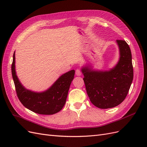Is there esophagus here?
I'll return each mask as SVG.
<instances>
[{
  "label": "esophagus",
  "instance_id": "1",
  "mask_svg": "<svg viewBox=\"0 0 147 147\" xmlns=\"http://www.w3.org/2000/svg\"><path fill=\"white\" fill-rule=\"evenodd\" d=\"M75 75H77V76H80L82 75V72L80 69H77L75 70Z\"/></svg>",
  "mask_w": 147,
  "mask_h": 147
}]
</instances>
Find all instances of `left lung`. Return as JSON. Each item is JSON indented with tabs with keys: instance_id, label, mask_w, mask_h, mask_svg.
<instances>
[{
	"instance_id": "left-lung-1",
	"label": "left lung",
	"mask_w": 147,
	"mask_h": 147,
	"mask_svg": "<svg viewBox=\"0 0 147 147\" xmlns=\"http://www.w3.org/2000/svg\"><path fill=\"white\" fill-rule=\"evenodd\" d=\"M119 57L117 64L109 70L83 66L82 72L86 90L91 103L102 109L113 108L126 98L133 80L131 49L124 40H117Z\"/></svg>"
}]
</instances>
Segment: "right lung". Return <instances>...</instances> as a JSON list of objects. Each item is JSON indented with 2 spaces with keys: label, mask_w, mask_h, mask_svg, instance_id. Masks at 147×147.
Listing matches in <instances>:
<instances>
[{
  "label": "right lung",
  "mask_w": 147,
  "mask_h": 147,
  "mask_svg": "<svg viewBox=\"0 0 147 147\" xmlns=\"http://www.w3.org/2000/svg\"><path fill=\"white\" fill-rule=\"evenodd\" d=\"M11 73L16 94L22 104L36 113L53 115L59 112L65 105L70 84L74 78L75 70H72L62 75L47 90L34 92L26 89L17 77L15 51L13 56Z\"/></svg>",
  "instance_id": "1"
}]
</instances>
